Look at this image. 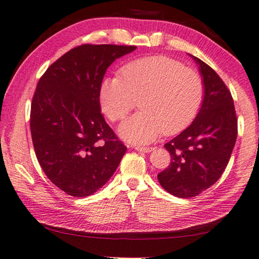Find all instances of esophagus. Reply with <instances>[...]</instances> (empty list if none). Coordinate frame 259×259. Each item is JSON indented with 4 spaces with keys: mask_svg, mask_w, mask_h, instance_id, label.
<instances>
[{
    "mask_svg": "<svg viewBox=\"0 0 259 259\" xmlns=\"http://www.w3.org/2000/svg\"><path fill=\"white\" fill-rule=\"evenodd\" d=\"M135 149L140 151V152H150V151L153 150V148L152 147H139L138 146V147H135Z\"/></svg>",
    "mask_w": 259,
    "mask_h": 259,
    "instance_id": "34e87169",
    "label": "esophagus"
}]
</instances>
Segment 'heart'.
<instances>
[{"label": "heart", "mask_w": 259, "mask_h": 259, "mask_svg": "<svg viewBox=\"0 0 259 259\" xmlns=\"http://www.w3.org/2000/svg\"><path fill=\"white\" fill-rule=\"evenodd\" d=\"M141 111L120 125L123 139L148 144L163 131L175 135L197 117L203 99V82L195 70L166 56L133 60L121 69V75L104 78L99 98L107 117L120 121L133 110L138 98Z\"/></svg>", "instance_id": "b5f03b06"}]
</instances>
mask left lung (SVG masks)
Instances as JSON below:
<instances>
[{
    "instance_id": "1",
    "label": "left lung",
    "mask_w": 259,
    "mask_h": 259,
    "mask_svg": "<svg viewBox=\"0 0 259 259\" xmlns=\"http://www.w3.org/2000/svg\"><path fill=\"white\" fill-rule=\"evenodd\" d=\"M192 59L205 88L201 108L188 128L164 145L171 161L158 175L162 188L180 198L199 195L221 178L237 138L232 93L208 64Z\"/></svg>"
}]
</instances>
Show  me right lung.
I'll use <instances>...</instances> for the list:
<instances>
[{
	"mask_svg": "<svg viewBox=\"0 0 259 259\" xmlns=\"http://www.w3.org/2000/svg\"><path fill=\"white\" fill-rule=\"evenodd\" d=\"M134 46L82 45L52 63L37 82L30 128L37 161L52 183L87 197L111 178L126 147L101 113L99 91L115 59Z\"/></svg>",
	"mask_w": 259,
	"mask_h": 259,
	"instance_id": "1",
	"label": "right lung"
}]
</instances>
